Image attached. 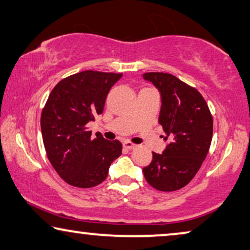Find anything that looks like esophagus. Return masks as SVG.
<instances>
[{"mask_svg": "<svg viewBox=\"0 0 250 250\" xmlns=\"http://www.w3.org/2000/svg\"><path fill=\"white\" fill-rule=\"evenodd\" d=\"M136 147H137V145L130 143V141H124V148H125V149H133Z\"/></svg>", "mask_w": 250, "mask_h": 250, "instance_id": "34e87169", "label": "esophagus"}]
</instances>
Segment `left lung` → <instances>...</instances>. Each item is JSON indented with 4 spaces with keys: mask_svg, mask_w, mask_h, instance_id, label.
<instances>
[{
    "mask_svg": "<svg viewBox=\"0 0 250 250\" xmlns=\"http://www.w3.org/2000/svg\"><path fill=\"white\" fill-rule=\"evenodd\" d=\"M146 81L162 96L159 124L170 143L163 154L152 152V161L144 167L145 178L163 192L177 191L188 185L199 172L210 149L213 119L196 88L167 73H146Z\"/></svg>",
    "mask_w": 250,
    "mask_h": 250,
    "instance_id": "8db88e82",
    "label": "left lung"
}]
</instances>
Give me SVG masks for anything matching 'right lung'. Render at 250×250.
Wrapping results in <instances>:
<instances>
[{"label":"right lung","instance_id":"obj_1","mask_svg":"<svg viewBox=\"0 0 250 250\" xmlns=\"http://www.w3.org/2000/svg\"><path fill=\"white\" fill-rule=\"evenodd\" d=\"M122 74L84 70L62 80L50 92L42 112L47 157L69 185L89 188L101 184L111 163L122 152L119 140L92 137L87 124L101 114L111 87Z\"/></svg>","mask_w":250,"mask_h":250}]
</instances>
